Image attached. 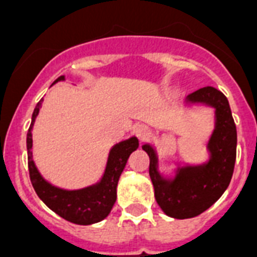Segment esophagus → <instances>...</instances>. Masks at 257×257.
Instances as JSON below:
<instances>
[{
	"mask_svg": "<svg viewBox=\"0 0 257 257\" xmlns=\"http://www.w3.org/2000/svg\"><path fill=\"white\" fill-rule=\"evenodd\" d=\"M135 133H136V136L140 139V141H144L147 137L151 135V131L147 125L144 124H139L135 126Z\"/></svg>",
	"mask_w": 257,
	"mask_h": 257,
	"instance_id": "obj_1",
	"label": "esophagus"
}]
</instances>
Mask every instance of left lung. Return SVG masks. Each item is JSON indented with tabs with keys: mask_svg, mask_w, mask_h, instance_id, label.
I'll return each mask as SVG.
<instances>
[{
	"mask_svg": "<svg viewBox=\"0 0 257 257\" xmlns=\"http://www.w3.org/2000/svg\"><path fill=\"white\" fill-rule=\"evenodd\" d=\"M189 104H207L216 109L215 129L208 141L211 157L203 165L177 169L175 179H164L157 171V155L149 144L143 149L149 156V176L157 204L165 215L175 219H191L215 204L231 183L236 161V125L229 102L223 93L205 86L188 94Z\"/></svg>",
	"mask_w": 257,
	"mask_h": 257,
	"instance_id": "left-lung-1",
	"label": "left lung"
}]
</instances>
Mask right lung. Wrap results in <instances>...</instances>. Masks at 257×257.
I'll return each mask as SVG.
<instances>
[{
    "label": "right lung",
    "mask_w": 257,
    "mask_h": 257,
    "mask_svg": "<svg viewBox=\"0 0 257 257\" xmlns=\"http://www.w3.org/2000/svg\"><path fill=\"white\" fill-rule=\"evenodd\" d=\"M64 78H65L64 76H60L53 84L62 81ZM41 104L42 100H40L34 108V112L32 114V124L26 135L28 168H29L30 181H32L34 191L38 197L52 211L56 212L58 216H61L62 219L68 220L70 223L80 224V225L98 223L109 215L113 204L116 201L117 183L131 153L139 148V140L136 137H131L129 140L121 141L110 149L105 173L100 183L82 188V189H77V191H66V189L53 187L40 175L32 159V145H33L32 128L40 112Z\"/></svg>",
    "instance_id": "obj_1"
}]
</instances>
